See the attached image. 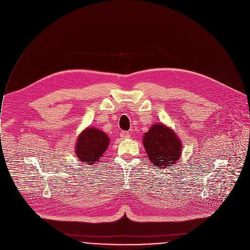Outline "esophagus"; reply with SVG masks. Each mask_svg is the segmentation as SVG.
Instances as JSON below:
<instances>
[{
  "instance_id": "obj_1",
  "label": "esophagus",
  "mask_w": 250,
  "mask_h": 250,
  "mask_svg": "<svg viewBox=\"0 0 250 250\" xmlns=\"http://www.w3.org/2000/svg\"><path fill=\"white\" fill-rule=\"evenodd\" d=\"M120 137H121V139H129L130 138V133L123 131V132L120 133Z\"/></svg>"
}]
</instances>
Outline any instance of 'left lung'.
<instances>
[{
    "mask_svg": "<svg viewBox=\"0 0 250 250\" xmlns=\"http://www.w3.org/2000/svg\"><path fill=\"white\" fill-rule=\"evenodd\" d=\"M148 160L157 168L171 167L180 160L182 143L176 133L163 123H156L143 136Z\"/></svg>",
    "mask_w": 250,
    "mask_h": 250,
    "instance_id": "8db88e82",
    "label": "left lung"
}]
</instances>
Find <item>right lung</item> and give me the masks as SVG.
<instances>
[{"instance_id": "add662e5", "label": "right lung", "mask_w": 250, "mask_h": 250, "mask_svg": "<svg viewBox=\"0 0 250 250\" xmlns=\"http://www.w3.org/2000/svg\"><path fill=\"white\" fill-rule=\"evenodd\" d=\"M110 138L96 127H87L78 136L75 145L77 158L88 166L101 161L109 146Z\"/></svg>"}]
</instances>
